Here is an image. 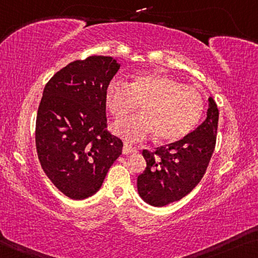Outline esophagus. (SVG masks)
Wrapping results in <instances>:
<instances>
[{"instance_id": "34e87169", "label": "esophagus", "mask_w": 258, "mask_h": 258, "mask_svg": "<svg viewBox=\"0 0 258 258\" xmlns=\"http://www.w3.org/2000/svg\"><path fill=\"white\" fill-rule=\"evenodd\" d=\"M136 151V148H134V146L132 145V144H129V143H126V142H124V144H123V149H122V153L123 154H129V153H133V152H135Z\"/></svg>"}]
</instances>
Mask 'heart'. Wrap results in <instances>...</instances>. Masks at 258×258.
Instances as JSON below:
<instances>
[{
  "instance_id": "obj_1",
  "label": "heart",
  "mask_w": 258,
  "mask_h": 258,
  "mask_svg": "<svg viewBox=\"0 0 258 258\" xmlns=\"http://www.w3.org/2000/svg\"><path fill=\"white\" fill-rule=\"evenodd\" d=\"M105 100L116 120H123L142 104V114L112 126L114 133L130 142L142 141L153 133L158 142L179 141L195 129L204 110L200 91L158 73L136 75L129 84L112 79Z\"/></svg>"
}]
</instances>
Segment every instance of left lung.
<instances>
[{
  "label": "left lung",
  "mask_w": 258,
  "mask_h": 258,
  "mask_svg": "<svg viewBox=\"0 0 258 258\" xmlns=\"http://www.w3.org/2000/svg\"><path fill=\"white\" fill-rule=\"evenodd\" d=\"M207 118L182 140L143 151L146 168L137 177L142 200L152 207H165L181 200L202 180L215 150L219 110L209 97Z\"/></svg>",
  "instance_id": "left-lung-1"
}]
</instances>
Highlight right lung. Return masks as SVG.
Here are the masks:
<instances>
[{
    "mask_svg": "<svg viewBox=\"0 0 258 258\" xmlns=\"http://www.w3.org/2000/svg\"><path fill=\"white\" fill-rule=\"evenodd\" d=\"M116 58L90 56L69 63L43 90L35 145L48 179L71 200L101 188L123 143L107 132L106 88L120 69Z\"/></svg>",
    "mask_w": 258,
    "mask_h": 258,
    "instance_id": "1",
    "label": "right lung"
}]
</instances>
